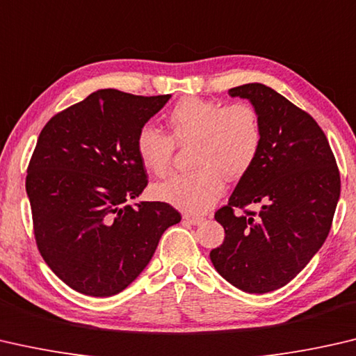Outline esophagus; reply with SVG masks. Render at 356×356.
<instances>
[{
  "label": "esophagus",
  "mask_w": 356,
  "mask_h": 356,
  "mask_svg": "<svg viewBox=\"0 0 356 356\" xmlns=\"http://www.w3.org/2000/svg\"><path fill=\"white\" fill-rule=\"evenodd\" d=\"M183 219L186 220V222H189L192 225H199V224L203 222L202 216H194V214H184Z\"/></svg>",
  "instance_id": "34e87169"
}]
</instances>
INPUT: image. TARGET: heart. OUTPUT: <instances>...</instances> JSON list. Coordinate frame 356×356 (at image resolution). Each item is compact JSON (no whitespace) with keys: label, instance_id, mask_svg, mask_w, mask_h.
<instances>
[{"label":"heart","instance_id":"b5f03b06","mask_svg":"<svg viewBox=\"0 0 356 356\" xmlns=\"http://www.w3.org/2000/svg\"><path fill=\"white\" fill-rule=\"evenodd\" d=\"M170 136L143 124L136 136V151L142 165L156 177L172 168L175 145L192 148L188 173L175 175L156 186V195L183 211L203 213L224 194V177L240 179L257 161L264 127L257 108L248 102L205 101L184 97L167 115Z\"/></svg>","mask_w":356,"mask_h":356}]
</instances>
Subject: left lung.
Returning <instances> with one entry per match:
<instances>
[{
  "mask_svg": "<svg viewBox=\"0 0 356 356\" xmlns=\"http://www.w3.org/2000/svg\"><path fill=\"white\" fill-rule=\"evenodd\" d=\"M257 108L264 142L252 168L229 203L214 213L225 238L209 252L214 268L236 289L266 293L284 287L328 236L341 175L322 127L270 86L229 90ZM260 204L261 211L249 210Z\"/></svg>",
  "mask_w": 356,
  "mask_h": 356,
  "instance_id": "left-lung-1",
  "label": "left lung"
}]
</instances>
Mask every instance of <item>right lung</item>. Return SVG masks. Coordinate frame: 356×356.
<instances>
[{"label": "right lung", "instance_id": "1", "mask_svg": "<svg viewBox=\"0 0 356 356\" xmlns=\"http://www.w3.org/2000/svg\"><path fill=\"white\" fill-rule=\"evenodd\" d=\"M168 99L99 90L39 134L26 170L34 240L75 292L120 293L149 264L162 233L181 220L165 202L129 203L148 186L137 131Z\"/></svg>", "mask_w": 356, "mask_h": 356}]
</instances>
